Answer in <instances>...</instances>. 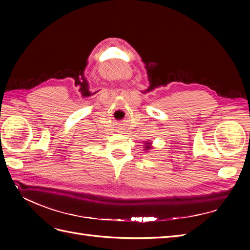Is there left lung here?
Returning <instances> with one entry per match:
<instances>
[{
  "mask_svg": "<svg viewBox=\"0 0 250 250\" xmlns=\"http://www.w3.org/2000/svg\"><path fill=\"white\" fill-rule=\"evenodd\" d=\"M147 144H148V145L146 146V148H147V149H150V143H147Z\"/></svg>",
  "mask_w": 250,
  "mask_h": 250,
  "instance_id": "obj_1",
  "label": "left lung"
}]
</instances>
